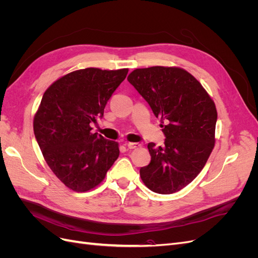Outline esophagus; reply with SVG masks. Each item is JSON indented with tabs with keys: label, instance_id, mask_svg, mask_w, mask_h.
Here are the masks:
<instances>
[{
	"label": "esophagus",
	"instance_id": "esophagus-1",
	"mask_svg": "<svg viewBox=\"0 0 258 258\" xmlns=\"http://www.w3.org/2000/svg\"><path fill=\"white\" fill-rule=\"evenodd\" d=\"M126 146L129 148V150H135V148L140 147V144L134 143V142H128V143H126Z\"/></svg>",
	"mask_w": 258,
	"mask_h": 258
}]
</instances>
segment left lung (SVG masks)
Here are the masks:
<instances>
[{"label": "left lung", "mask_w": 258, "mask_h": 258, "mask_svg": "<svg viewBox=\"0 0 258 258\" xmlns=\"http://www.w3.org/2000/svg\"><path fill=\"white\" fill-rule=\"evenodd\" d=\"M156 117L166 124L165 145L148 143V166L140 176L152 191L168 195L184 188L204 169L215 143L217 112L214 101L182 68L136 69L128 76Z\"/></svg>", "instance_id": "8db88e82"}]
</instances>
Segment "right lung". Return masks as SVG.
Listing matches in <instances>:
<instances>
[{
  "label": "right lung",
  "instance_id": "1",
  "mask_svg": "<svg viewBox=\"0 0 258 258\" xmlns=\"http://www.w3.org/2000/svg\"><path fill=\"white\" fill-rule=\"evenodd\" d=\"M127 74L128 69L77 70L44 92L34 115V135L48 167L70 189L95 188L118 158V143L92 134L90 123L103 116Z\"/></svg>",
  "mask_w": 258,
  "mask_h": 258
}]
</instances>
